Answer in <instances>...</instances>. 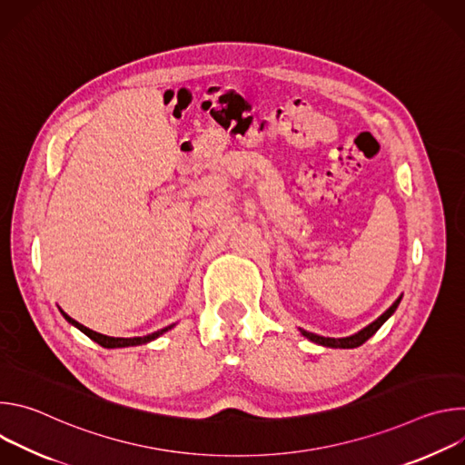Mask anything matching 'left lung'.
<instances>
[{"instance_id":"left-lung-1","label":"left lung","mask_w":465,"mask_h":465,"mask_svg":"<svg viewBox=\"0 0 465 465\" xmlns=\"http://www.w3.org/2000/svg\"><path fill=\"white\" fill-rule=\"evenodd\" d=\"M400 302H401V296L397 298V300L391 303V307H390L388 311H384L375 322H371L370 325H366L364 329L359 331V333H355V335H351V337L329 339V337H320V335L309 333V331H305V329H300V331H302V335H303L305 339H309L311 342H316V344H320V346H325V348H344V350H348V348H359V346H362L370 337H373V335L377 333V329L395 312V309H397V305H400Z\"/></svg>"}]
</instances>
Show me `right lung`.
I'll list each match as a JSON object with an SVG mask.
<instances>
[{
  "label": "right lung",
  "mask_w": 465,
  "mask_h": 465,
  "mask_svg": "<svg viewBox=\"0 0 465 465\" xmlns=\"http://www.w3.org/2000/svg\"><path fill=\"white\" fill-rule=\"evenodd\" d=\"M60 312H62V316L68 320L72 325H75L77 329H81L83 333L86 335V337H90L94 342H97L99 346H103V348H126V346H140V344H147V342H151V341H154V339H158L160 335H163L165 331H169L173 325H167V327H163V329H160V331H156V333H151V335H147V337H134V339H119V337H108V335H103V333H97V331H94V329H90V327H86V325H83V323H79L77 320H74L72 316H68L65 314L62 309H60Z\"/></svg>",
  "instance_id": "1"
}]
</instances>
